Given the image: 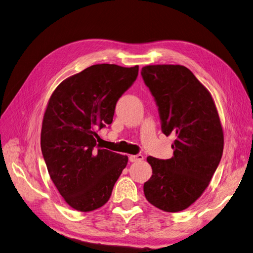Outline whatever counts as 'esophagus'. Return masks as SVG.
I'll return each mask as SVG.
<instances>
[{
    "label": "esophagus",
    "mask_w": 253,
    "mask_h": 253,
    "mask_svg": "<svg viewBox=\"0 0 253 253\" xmlns=\"http://www.w3.org/2000/svg\"><path fill=\"white\" fill-rule=\"evenodd\" d=\"M129 162L131 163H136V162H141L143 159V156L141 154H137V155H129L128 157Z\"/></svg>",
    "instance_id": "obj_1"
}]
</instances>
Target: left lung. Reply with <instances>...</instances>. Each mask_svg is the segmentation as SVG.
<instances>
[{"mask_svg": "<svg viewBox=\"0 0 253 253\" xmlns=\"http://www.w3.org/2000/svg\"><path fill=\"white\" fill-rule=\"evenodd\" d=\"M143 81L158 106L162 129L175 136L173 157L149 156L148 202L166 212L187 209L209 186L224 150V133L211 94L189 68L158 64L142 67Z\"/></svg>", "mask_w": 253, "mask_h": 253, "instance_id": "1", "label": "left lung"}]
</instances>
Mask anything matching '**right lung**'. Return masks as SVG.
<instances>
[{"instance_id":"right-lung-1","label":"right lung","mask_w":253,"mask_h":253,"mask_svg":"<svg viewBox=\"0 0 253 253\" xmlns=\"http://www.w3.org/2000/svg\"><path fill=\"white\" fill-rule=\"evenodd\" d=\"M138 65H91L61 82L44 113L41 150L66 204L89 212L110 200L127 156L99 147L96 129L111 125L115 106L138 76Z\"/></svg>"}]
</instances>
